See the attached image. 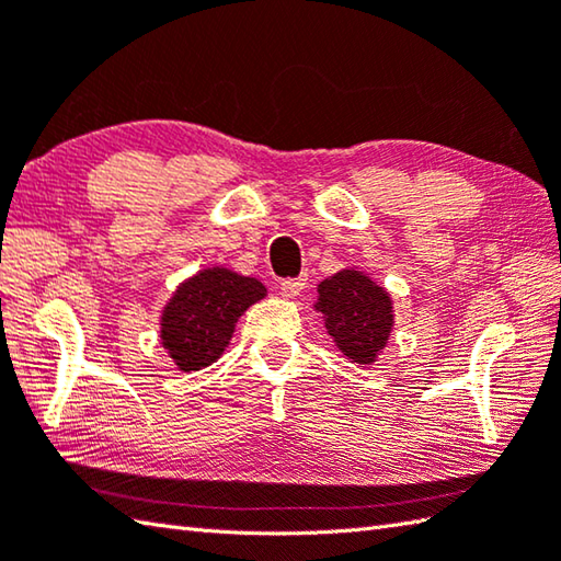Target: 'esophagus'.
Returning a JSON list of instances; mask_svg holds the SVG:
<instances>
[{
	"instance_id": "1",
	"label": "esophagus",
	"mask_w": 561,
	"mask_h": 561,
	"mask_svg": "<svg viewBox=\"0 0 561 561\" xmlns=\"http://www.w3.org/2000/svg\"><path fill=\"white\" fill-rule=\"evenodd\" d=\"M304 287H306V279L304 277L282 279L279 282V291H282V296H287V299H294V296H299Z\"/></svg>"
}]
</instances>
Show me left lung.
<instances>
[{"mask_svg":"<svg viewBox=\"0 0 561 561\" xmlns=\"http://www.w3.org/2000/svg\"><path fill=\"white\" fill-rule=\"evenodd\" d=\"M318 311L328 335L357 365H369L383 350L393 325L389 294L362 272L343 270L318 284Z\"/></svg>","mask_w":561,"mask_h":561,"instance_id":"8db88e82","label":"left lung"}]
</instances>
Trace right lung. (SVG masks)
I'll use <instances>...</instances> for the list:
<instances>
[{
  "instance_id": "1",
  "label": "right lung",
  "mask_w": 561,
  "mask_h": 561,
  "mask_svg": "<svg viewBox=\"0 0 561 561\" xmlns=\"http://www.w3.org/2000/svg\"><path fill=\"white\" fill-rule=\"evenodd\" d=\"M265 296L252 277L214 267L184 282L164 306L162 345L184 371L208 367L221 357L238 318Z\"/></svg>"
}]
</instances>
